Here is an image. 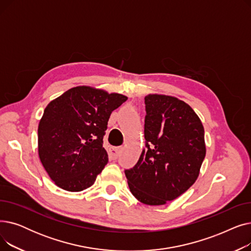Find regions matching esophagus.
I'll return each mask as SVG.
<instances>
[{"instance_id":"obj_1","label":"esophagus","mask_w":251,"mask_h":251,"mask_svg":"<svg viewBox=\"0 0 251 251\" xmlns=\"http://www.w3.org/2000/svg\"><path fill=\"white\" fill-rule=\"evenodd\" d=\"M120 152H121V148H112V149H110L109 155L111 159L116 160V159H118V156L120 155Z\"/></svg>"}]
</instances>
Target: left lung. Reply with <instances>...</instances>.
<instances>
[{
  "label": "left lung",
  "mask_w": 251,
  "mask_h": 251,
  "mask_svg": "<svg viewBox=\"0 0 251 251\" xmlns=\"http://www.w3.org/2000/svg\"><path fill=\"white\" fill-rule=\"evenodd\" d=\"M143 149L137 164L125 170L129 189L148 205H163L189 189L205 156L204 129L188 103L175 97L144 98Z\"/></svg>",
  "instance_id": "obj_1"
}]
</instances>
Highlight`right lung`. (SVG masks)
Segmentation results:
<instances>
[{"label": "right lung", "mask_w": 251, "mask_h": 251, "mask_svg": "<svg viewBox=\"0 0 251 251\" xmlns=\"http://www.w3.org/2000/svg\"><path fill=\"white\" fill-rule=\"evenodd\" d=\"M127 97L76 86L52 100L37 129L38 155L50 178L64 190L90 187L108 164L102 138L112 112Z\"/></svg>", "instance_id": "right-lung-1"}]
</instances>
